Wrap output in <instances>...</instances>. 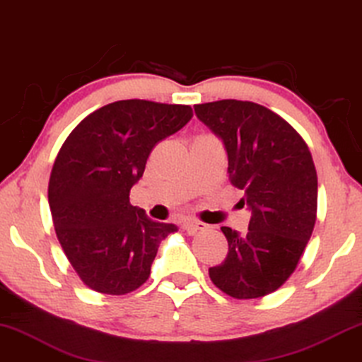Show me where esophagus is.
Returning a JSON list of instances; mask_svg holds the SVG:
<instances>
[{
    "label": "esophagus",
    "mask_w": 362,
    "mask_h": 362,
    "mask_svg": "<svg viewBox=\"0 0 362 362\" xmlns=\"http://www.w3.org/2000/svg\"><path fill=\"white\" fill-rule=\"evenodd\" d=\"M182 228H185L189 235H196L197 232H202V230L209 228V225L197 222V220H187V222L182 223Z\"/></svg>",
    "instance_id": "1"
}]
</instances>
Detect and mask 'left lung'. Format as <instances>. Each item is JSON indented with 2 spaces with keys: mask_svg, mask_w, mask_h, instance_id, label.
Masks as SVG:
<instances>
[{
  "mask_svg": "<svg viewBox=\"0 0 362 362\" xmlns=\"http://www.w3.org/2000/svg\"><path fill=\"white\" fill-rule=\"evenodd\" d=\"M197 119L222 140L228 180L245 192L248 232L222 227L223 263L209 268L220 291L258 298L284 284L297 268L317 220V171L297 130L261 104L222 99L194 106Z\"/></svg>",
  "mask_w": 362,
  "mask_h": 362,
  "instance_id": "1",
  "label": "left lung"
}]
</instances>
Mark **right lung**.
Returning a JSON list of instances; mask_svg holds the SVG:
<instances>
[{
    "label": "right lung",
    "mask_w": 362,
    "mask_h": 362,
    "mask_svg": "<svg viewBox=\"0 0 362 362\" xmlns=\"http://www.w3.org/2000/svg\"><path fill=\"white\" fill-rule=\"evenodd\" d=\"M191 117V106L125 99L91 112L62 145L49 181L50 212L68 261L90 289H139L161 240L177 232L146 217L129 194L153 146Z\"/></svg>",
    "instance_id": "add662e5"
}]
</instances>
